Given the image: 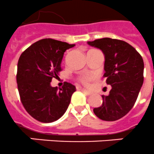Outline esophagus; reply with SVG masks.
I'll use <instances>...</instances> for the list:
<instances>
[{"mask_svg": "<svg viewBox=\"0 0 154 154\" xmlns=\"http://www.w3.org/2000/svg\"><path fill=\"white\" fill-rule=\"evenodd\" d=\"M81 91H82V92H83L85 94L87 95V96H89V95L92 94V92H89V91H87V90H85V89H84V88H82V89H81Z\"/></svg>", "mask_w": 154, "mask_h": 154, "instance_id": "esophagus-1", "label": "esophagus"}]
</instances>
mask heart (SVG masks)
Masks as SVG:
<instances>
[{
	"instance_id": "1",
	"label": "heart",
	"mask_w": 154,
	"mask_h": 154,
	"mask_svg": "<svg viewBox=\"0 0 154 154\" xmlns=\"http://www.w3.org/2000/svg\"><path fill=\"white\" fill-rule=\"evenodd\" d=\"M93 79V76H91V75H88V76H85V77H82L80 78V81L81 83L85 85H88L90 83V81Z\"/></svg>"
}]
</instances>
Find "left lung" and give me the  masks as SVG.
<instances>
[{"label":"left lung","instance_id":"left-lung-1","mask_svg":"<svg viewBox=\"0 0 154 154\" xmlns=\"http://www.w3.org/2000/svg\"><path fill=\"white\" fill-rule=\"evenodd\" d=\"M104 54V71L107 85L112 86L108 96H102L101 106L93 109L104 121L118 120L134 105L142 88L144 62L142 56L125 41L103 38L88 42Z\"/></svg>","mask_w":154,"mask_h":154}]
</instances>
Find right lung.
Masks as SVG:
<instances>
[{
  "label": "right lung",
  "mask_w": 154,
  "mask_h": 154,
  "mask_svg": "<svg viewBox=\"0 0 154 154\" xmlns=\"http://www.w3.org/2000/svg\"><path fill=\"white\" fill-rule=\"evenodd\" d=\"M74 46L43 38L21 54L16 74L19 94L25 110L36 120L54 122L68 108L76 87L65 82L58 90L57 87H52L51 82L62 70L61 63L65 51Z\"/></svg>",
  "instance_id": "add662e5"
}]
</instances>
